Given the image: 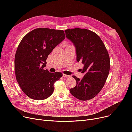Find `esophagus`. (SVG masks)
I'll return each instance as SVG.
<instances>
[{"label": "esophagus", "mask_w": 132, "mask_h": 132, "mask_svg": "<svg viewBox=\"0 0 132 132\" xmlns=\"http://www.w3.org/2000/svg\"><path fill=\"white\" fill-rule=\"evenodd\" d=\"M63 77H64V78H70L71 77V75H66V74H63Z\"/></svg>", "instance_id": "1"}]
</instances>
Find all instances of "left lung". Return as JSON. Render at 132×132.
<instances>
[{"mask_svg": "<svg viewBox=\"0 0 132 132\" xmlns=\"http://www.w3.org/2000/svg\"><path fill=\"white\" fill-rule=\"evenodd\" d=\"M66 37L74 43L77 50V60L84 65L80 80L73 75L77 85L70 90L71 94L81 101L91 100L104 86L110 68V60L106 48L95 32L81 28L65 30Z\"/></svg>", "mask_w": 132, "mask_h": 132, "instance_id": "8db88e82", "label": "left lung"}]
</instances>
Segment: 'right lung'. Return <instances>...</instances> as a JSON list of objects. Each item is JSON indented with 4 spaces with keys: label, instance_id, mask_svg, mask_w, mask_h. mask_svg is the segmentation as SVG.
I'll use <instances>...</instances> for the list:
<instances>
[{
    "label": "right lung",
    "instance_id": "obj_1",
    "mask_svg": "<svg viewBox=\"0 0 132 132\" xmlns=\"http://www.w3.org/2000/svg\"><path fill=\"white\" fill-rule=\"evenodd\" d=\"M65 38L62 30L41 28L27 34L21 40L15 55V73L20 88L29 98L43 100L52 94L54 82L62 73H50L44 68L48 55Z\"/></svg>",
    "mask_w": 132,
    "mask_h": 132
}]
</instances>
